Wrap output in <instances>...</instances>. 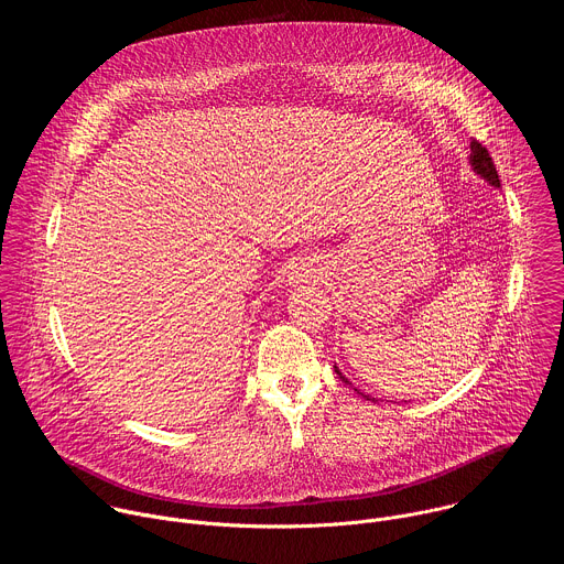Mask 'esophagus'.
Here are the masks:
<instances>
[{
  "instance_id": "esophagus-1",
  "label": "esophagus",
  "mask_w": 564,
  "mask_h": 564,
  "mask_svg": "<svg viewBox=\"0 0 564 564\" xmlns=\"http://www.w3.org/2000/svg\"><path fill=\"white\" fill-rule=\"evenodd\" d=\"M321 272H318V268L316 265H312L310 261H301V263H296V268L292 270V274H290V281L292 283H301V281H312V279H316Z\"/></svg>"
}]
</instances>
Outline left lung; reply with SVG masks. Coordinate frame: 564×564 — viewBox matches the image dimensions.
Instances as JSON below:
<instances>
[{
	"instance_id": "1",
	"label": "left lung",
	"mask_w": 564,
	"mask_h": 564,
	"mask_svg": "<svg viewBox=\"0 0 564 564\" xmlns=\"http://www.w3.org/2000/svg\"><path fill=\"white\" fill-rule=\"evenodd\" d=\"M468 165H470V170L479 176V178H485L491 187H500V176H498V172H496V165H494V160H491V155H489V151H487V147H481L477 140H470V153H468ZM335 372L339 375V379L344 381V383H348V386H352L350 381H348V377L339 370V366L335 364ZM352 390H357V394H361V397H366V399H370V401H377L375 397H370V394H366V392H361L359 388H355L352 386Z\"/></svg>"
}]
</instances>
